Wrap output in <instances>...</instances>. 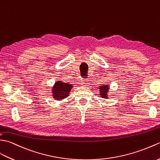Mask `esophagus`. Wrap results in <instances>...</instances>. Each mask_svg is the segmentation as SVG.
I'll use <instances>...</instances> for the list:
<instances>
[{
    "mask_svg": "<svg viewBox=\"0 0 160 160\" xmlns=\"http://www.w3.org/2000/svg\"><path fill=\"white\" fill-rule=\"evenodd\" d=\"M81 84L83 85V86H86V85L88 84V81L87 80H83L82 83H81Z\"/></svg>",
    "mask_w": 160,
    "mask_h": 160,
    "instance_id": "1",
    "label": "esophagus"
}]
</instances>
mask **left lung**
Listing matches in <instances>:
<instances>
[{
  "label": "left lung",
  "mask_w": 160,
  "mask_h": 160,
  "mask_svg": "<svg viewBox=\"0 0 160 160\" xmlns=\"http://www.w3.org/2000/svg\"><path fill=\"white\" fill-rule=\"evenodd\" d=\"M99 91H100V95L102 98H107V93L109 90V86H101L99 88Z\"/></svg>",
  "instance_id": "8db88e82"
}]
</instances>
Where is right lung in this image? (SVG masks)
Instances as JSON below:
<instances>
[{
  "instance_id": "right-lung-1",
  "label": "right lung",
  "mask_w": 160,
  "mask_h": 160,
  "mask_svg": "<svg viewBox=\"0 0 160 160\" xmlns=\"http://www.w3.org/2000/svg\"><path fill=\"white\" fill-rule=\"evenodd\" d=\"M72 86L62 81H57L52 88L53 98L58 101L62 100L68 97Z\"/></svg>"
}]
</instances>
